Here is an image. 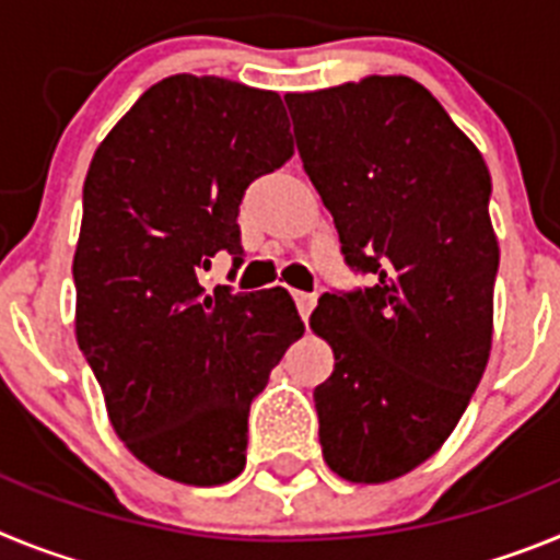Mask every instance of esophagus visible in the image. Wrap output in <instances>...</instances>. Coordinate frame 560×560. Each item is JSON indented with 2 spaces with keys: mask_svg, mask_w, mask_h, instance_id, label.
Listing matches in <instances>:
<instances>
[{
  "mask_svg": "<svg viewBox=\"0 0 560 560\" xmlns=\"http://www.w3.org/2000/svg\"><path fill=\"white\" fill-rule=\"evenodd\" d=\"M294 303H296V311H300V316H303V319H308L311 311H314V305H316V294L294 291Z\"/></svg>",
  "mask_w": 560,
  "mask_h": 560,
  "instance_id": "esophagus-1",
  "label": "esophagus"
}]
</instances>
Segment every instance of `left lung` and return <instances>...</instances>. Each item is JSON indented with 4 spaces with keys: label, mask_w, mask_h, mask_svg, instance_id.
<instances>
[{
    "label": "left lung",
    "mask_w": 560,
    "mask_h": 560,
    "mask_svg": "<svg viewBox=\"0 0 560 560\" xmlns=\"http://www.w3.org/2000/svg\"><path fill=\"white\" fill-rule=\"evenodd\" d=\"M285 103L345 264L373 277L328 291L311 314L336 359L314 389L319 443L341 479L389 482L446 443L491 355V173L412 78L370 75Z\"/></svg>",
    "instance_id": "left-lung-1"
}]
</instances>
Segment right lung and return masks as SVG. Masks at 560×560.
Listing matches in <instances>:
<instances>
[{
	"label": "right lung",
	"instance_id": "1",
	"mask_svg": "<svg viewBox=\"0 0 560 560\" xmlns=\"http://www.w3.org/2000/svg\"><path fill=\"white\" fill-rule=\"evenodd\" d=\"M277 92L215 75L153 83L97 145L83 182L78 348L117 438L151 471L221 485L246 465V420L305 330L285 289L207 294L199 271L244 264L237 207L291 160Z\"/></svg>",
	"mask_w": 560,
	"mask_h": 560
}]
</instances>
